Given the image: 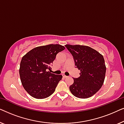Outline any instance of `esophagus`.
Returning a JSON list of instances; mask_svg holds the SVG:
<instances>
[{"label": "esophagus", "instance_id": "1", "mask_svg": "<svg viewBox=\"0 0 124 124\" xmlns=\"http://www.w3.org/2000/svg\"><path fill=\"white\" fill-rule=\"evenodd\" d=\"M62 77H64V78H67V77H68V76H67L66 75H65L64 74H62Z\"/></svg>", "mask_w": 124, "mask_h": 124}]
</instances>
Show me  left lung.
I'll list each match as a JSON object with an SVG mask.
<instances>
[{
	"label": "left lung",
	"instance_id": "left-lung-1",
	"mask_svg": "<svg viewBox=\"0 0 124 124\" xmlns=\"http://www.w3.org/2000/svg\"><path fill=\"white\" fill-rule=\"evenodd\" d=\"M73 57L75 65L80 70V76L73 78L69 87L76 97L86 99L96 94L102 86L106 67L103 55L87 46L66 45Z\"/></svg>",
	"mask_w": 124,
	"mask_h": 124
}]
</instances>
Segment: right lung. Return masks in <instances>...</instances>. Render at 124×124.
<instances>
[{
	"mask_svg": "<svg viewBox=\"0 0 124 124\" xmlns=\"http://www.w3.org/2000/svg\"><path fill=\"white\" fill-rule=\"evenodd\" d=\"M65 48L57 44L42 46L32 49L22 57L20 79L23 88L32 97L45 99L54 93L62 76L48 70L57 54Z\"/></svg>",
	"mask_w": 124,
	"mask_h": 124,
	"instance_id": "obj_1",
	"label": "right lung"
}]
</instances>
